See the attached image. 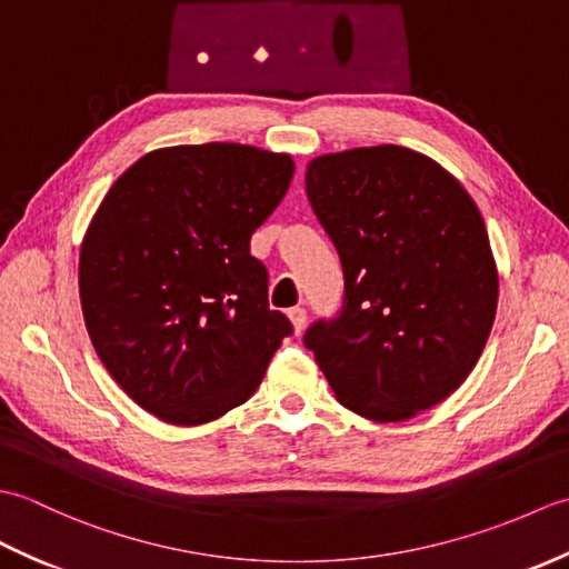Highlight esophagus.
Wrapping results in <instances>:
<instances>
[{
    "instance_id": "34e87169",
    "label": "esophagus",
    "mask_w": 569,
    "mask_h": 569,
    "mask_svg": "<svg viewBox=\"0 0 569 569\" xmlns=\"http://www.w3.org/2000/svg\"><path fill=\"white\" fill-rule=\"evenodd\" d=\"M288 320H291V325H293V332L300 335V332H303V328H306L308 312L303 308H291V310H288Z\"/></svg>"
}]
</instances>
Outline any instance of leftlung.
I'll return each mask as SVG.
<instances>
[{"mask_svg": "<svg viewBox=\"0 0 569 569\" xmlns=\"http://www.w3.org/2000/svg\"><path fill=\"white\" fill-rule=\"evenodd\" d=\"M306 190L345 271L340 318L303 342L345 408L408 420L457 391L489 340L499 271L479 208L393 143L312 159Z\"/></svg>", "mask_w": 569, "mask_h": 569, "instance_id": "obj_1", "label": "left lung"}]
</instances>
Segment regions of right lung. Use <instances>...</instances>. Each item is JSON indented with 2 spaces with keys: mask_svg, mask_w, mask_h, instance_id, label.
Masks as SVG:
<instances>
[{
  "mask_svg": "<svg viewBox=\"0 0 569 569\" xmlns=\"http://www.w3.org/2000/svg\"><path fill=\"white\" fill-rule=\"evenodd\" d=\"M293 171L288 153L247 143L166 147L131 163L92 214L84 328L119 389L159 420L190 428L241 406L293 332L249 253Z\"/></svg>",
  "mask_w": 569,
  "mask_h": 569,
  "instance_id": "obj_1",
  "label": "right lung"
}]
</instances>
